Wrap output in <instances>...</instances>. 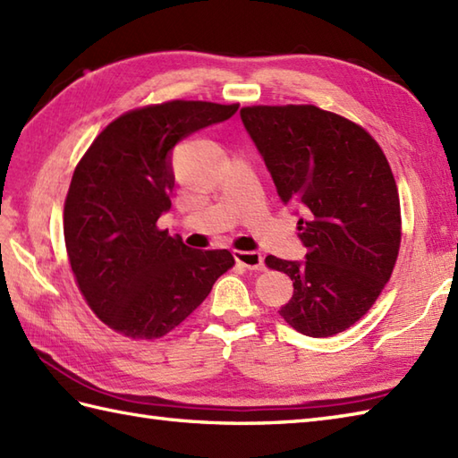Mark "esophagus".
<instances>
[{
    "instance_id": "esophagus-1",
    "label": "esophagus",
    "mask_w": 458,
    "mask_h": 458,
    "mask_svg": "<svg viewBox=\"0 0 458 458\" xmlns=\"http://www.w3.org/2000/svg\"><path fill=\"white\" fill-rule=\"evenodd\" d=\"M234 258L240 266H244L248 269H254V271H261L264 269V258L258 251H234Z\"/></svg>"
}]
</instances>
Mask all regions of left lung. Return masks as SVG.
<instances>
[{
	"instance_id": "obj_1",
	"label": "left lung",
	"mask_w": 458,
	"mask_h": 458,
	"mask_svg": "<svg viewBox=\"0 0 458 458\" xmlns=\"http://www.w3.org/2000/svg\"><path fill=\"white\" fill-rule=\"evenodd\" d=\"M240 115L281 200L303 212L297 230L307 259L266 258L293 281L279 315L313 338L343 333L372 309L400 254L390 163L362 125L313 104L246 106Z\"/></svg>"
}]
</instances>
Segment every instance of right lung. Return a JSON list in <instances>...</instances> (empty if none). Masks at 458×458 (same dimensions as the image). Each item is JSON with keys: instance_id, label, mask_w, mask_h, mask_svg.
Wrapping results in <instances>:
<instances>
[{"instance_id": "1", "label": "right lung", "mask_w": 458, "mask_h": 458, "mask_svg": "<svg viewBox=\"0 0 458 458\" xmlns=\"http://www.w3.org/2000/svg\"><path fill=\"white\" fill-rule=\"evenodd\" d=\"M236 110L238 104L202 100L130 110L106 125L76 165L64 200L66 256L84 301L115 333L165 336L234 267L228 250H191L157 220L171 208V149Z\"/></svg>"}]
</instances>
